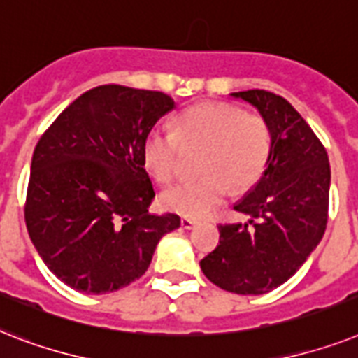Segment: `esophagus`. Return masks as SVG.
Masks as SVG:
<instances>
[{"label": "esophagus", "mask_w": 358, "mask_h": 358, "mask_svg": "<svg viewBox=\"0 0 358 358\" xmlns=\"http://www.w3.org/2000/svg\"><path fill=\"white\" fill-rule=\"evenodd\" d=\"M196 224H197V220H194V218H182L181 220V227L182 229H192Z\"/></svg>", "instance_id": "34e87169"}]
</instances>
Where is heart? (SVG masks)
<instances>
[{"label": "heart", "instance_id": "obj_1", "mask_svg": "<svg viewBox=\"0 0 358 358\" xmlns=\"http://www.w3.org/2000/svg\"><path fill=\"white\" fill-rule=\"evenodd\" d=\"M182 148H201V176L168 188L162 205L187 218H201L227 199L231 188L240 194L255 187L271 159L273 134L259 114H245L229 103H197L177 114L173 131L145 134L142 164L157 182L168 185L177 176Z\"/></svg>", "mask_w": 358, "mask_h": 358}]
</instances>
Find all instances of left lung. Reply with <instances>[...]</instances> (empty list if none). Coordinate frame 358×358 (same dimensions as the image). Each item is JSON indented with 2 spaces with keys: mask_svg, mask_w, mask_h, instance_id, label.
<instances>
[{
  "mask_svg": "<svg viewBox=\"0 0 358 358\" xmlns=\"http://www.w3.org/2000/svg\"><path fill=\"white\" fill-rule=\"evenodd\" d=\"M233 96L259 108L273 151L257 187L234 205L250 225L220 224V244L199 266L227 292L260 296L287 282L324 236L331 168L324 144L287 99L259 88Z\"/></svg>",
  "mask_w": 358,
  "mask_h": 358,
  "instance_id": "obj_1",
  "label": "left lung"
}]
</instances>
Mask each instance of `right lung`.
<instances>
[{
  "label": "right lung",
  "mask_w": 358,
  "mask_h": 358,
  "mask_svg": "<svg viewBox=\"0 0 358 358\" xmlns=\"http://www.w3.org/2000/svg\"><path fill=\"white\" fill-rule=\"evenodd\" d=\"M173 99L159 90L101 85L81 94L40 136L25 225L45 266L85 294L142 277L177 214L148 213L155 197L142 142Z\"/></svg>",
  "instance_id": "1"
}]
</instances>
